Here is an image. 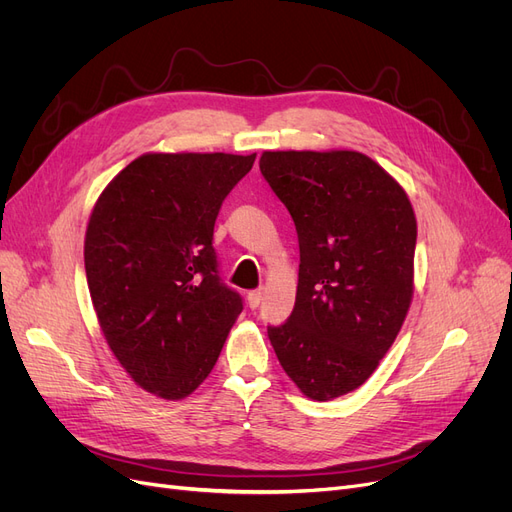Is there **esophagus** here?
Returning <instances> with one entry per match:
<instances>
[{
    "instance_id": "1",
    "label": "esophagus",
    "mask_w": 512,
    "mask_h": 512,
    "mask_svg": "<svg viewBox=\"0 0 512 512\" xmlns=\"http://www.w3.org/2000/svg\"><path fill=\"white\" fill-rule=\"evenodd\" d=\"M261 297H263V293H261L259 289H257V291H251L249 295H246V304H249L251 310H257L259 304H261Z\"/></svg>"
}]
</instances>
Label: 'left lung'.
<instances>
[{
    "label": "left lung",
    "mask_w": 512,
    "mask_h": 512,
    "mask_svg": "<svg viewBox=\"0 0 512 512\" xmlns=\"http://www.w3.org/2000/svg\"><path fill=\"white\" fill-rule=\"evenodd\" d=\"M259 168L299 238L295 308L268 337L295 386L331 401L369 380L405 323L413 206L399 181L354 149L263 151Z\"/></svg>",
    "instance_id": "8db88e82"
}]
</instances>
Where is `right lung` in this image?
I'll return each instance as SVG.
<instances>
[{
    "label": "right lung",
    "instance_id": "obj_1",
    "mask_svg": "<svg viewBox=\"0 0 512 512\" xmlns=\"http://www.w3.org/2000/svg\"><path fill=\"white\" fill-rule=\"evenodd\" d=\"M255 156L149 151L94 202L84 266L99 327L132 382L160 399L206 380L242 312L217 276L213 230Z\"/></svg>",
    "mask_w": 512,
    "mask_h": 512
}]
</instances>
